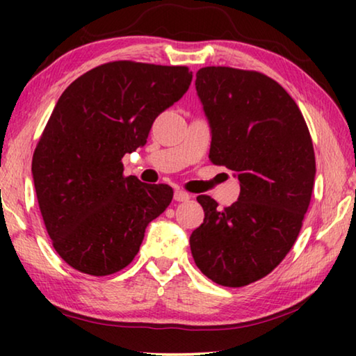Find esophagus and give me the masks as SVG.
Segmentation results:
<instances>
[{"label":"esophagus","instance_id":"obj_1","mask_svg":"<svg viewBox=\"0 0 356 356\" xmlns=\"http://www.w3.org/2000/svg\"><path fill=\"white\" fill-rule=\"evenodd\" d=\"M190 195L186 191H184V190H176L174 191V200H176L177 202H186V201H190Z\"/></svg>","mask_w":356,"mask_h":356}]
</instances>
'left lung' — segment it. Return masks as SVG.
I'll list each match as a JSON object with an SVG mask.
<instances>
[{
    "label": "left lung",
    "instance_id": "8db88e82",
    "mask_svg": "<svg viewBox=\"0 0 356 356\" xmlns=\"http://www.w3.org/2000/svg\"><path fill=\"white\" fill-rule=\"evenodd\" d=\"M196 91L212 127L209 159L237 174L240 196L225 209L196 197L206 216L191 254L216 284L243 287L273 272L297 240L314 188V147L295 100L261 72L202 67Z\"/></svg>",
    "mask_w": 356,
    "mask_h": 356
}]
</instances>
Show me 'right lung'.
I'll return each instance as SVG.
<instances>
[{
	"instance_id": "1",
	"label": "right lung",
	"mask_w": 356,
	"mask_h": 356,
	"mask_svg": "<svg viewBox=\"0 0 356 356\" xmlns=\"http://www.w3.org/2000/svg\"><path fill=\"white\" fill-rule=\"evenodd\" d=\"M191 78L185 65L113 61L78 76L59 97L31 170L53 248L72 268L120 272L170 206L171 186L125 177L122 156L147 143L155 118Z\"/></svg>"
}]
</instances>
